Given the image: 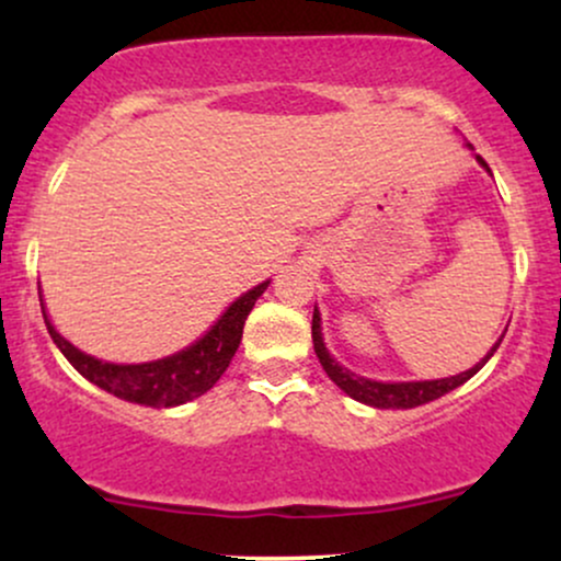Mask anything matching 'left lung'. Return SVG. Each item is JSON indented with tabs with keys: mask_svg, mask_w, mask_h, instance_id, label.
<instances>
[{
	"mask_svg": "<svg viewBox=\"0 0 561 561\" xmlns=\"http://www.w3.org/2000/svg\"><path fill=\"white\" fill-rule=\"evenodd\" d=\"M478 160L488 169L485 160H482L480 156H478ZM311 334H313V351H317L321 366H324V371L330 375V379L337 385L340 390H345L347 396L356 398V401H362L366 405H375V409H414V405L430 403V401H435V398L446 396V392L459 388V385H465L469 377L478 375V371L482 369V364H485L488 358L495 353V347L501 345V340H504L506 332L501 334V340L493 345V351L488 353V356L482 358L478 366H472V369L461 371V375H456V377L433 379V382H375V379H364V377L353 375V371L343 369V366L334 362V358L330 356V351L324 347V340H321V319H319L317 308H313Z\"/></svg>",
	"mask_w": 561,
	"mask_h": 561,
	"instance_id": "left-lung-1",
	"label": "left lung"
}]
</instances>
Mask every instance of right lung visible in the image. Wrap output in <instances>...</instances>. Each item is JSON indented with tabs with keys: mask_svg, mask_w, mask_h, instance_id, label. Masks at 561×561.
Returning <instances> with one entry per match:
<instances>
[{
	"mask_svg": "<svg viewBox=\"0 0 561 561\" xmlns=\"http://www.w3.org/2000/svg\"><path fill=\"white\" fill-rule=\"evenodd\" d=\"M266 287L268 282H263V285L244 293L240 300L231 302L227 313L216 321L214 330L205 334L203 340H197L195 345L176 353V356L160 358V362L152 364H107L100 362V358L87 356V353H81L79 347H73L66 337H60V334L55 332L47 313H44V306L42 313L55 345L60 347L62 356H66L68 362L76 366V371H81L89 382L113 392L115 398H124V401L156 405V409H163L165 405V409H169V405L186 403L192 401V398L203 396V392H208L218 379H221L231 356H234L237 347H240L244 319L253 311L255 300L261 298Z\"/></svg>",
	"mask_w": 561,
	"mask_h": 561,
	"instance_id": "right-lung-1",
	"label": "right lung"
}]
</instances>
